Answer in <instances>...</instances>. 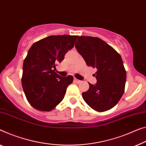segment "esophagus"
I'll return each mask as SVG.
<instances>
[{
	"instance_id": "obj_1",
	"label": "esophagus",
	"mask_w": 146,
	"mask_h": 146,
	"mask_svg": "<svg viewBox=\"0 0 146 146\" xmlns=\"http://www.w3.org/2000/svg\"><path fill=\"white\" fill-rule=\"evenodd\" d=\"M74 82L77 83V84H80V83L82 82V81H80V80H79L76 79V78H74Z\"/></svg>"
}]
</instances>
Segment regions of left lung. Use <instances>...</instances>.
Instances as JSON below:
<instances>
[{
	"label": "left lung",
	"mask_w": 146,
	"mask_h": 146,
	"mask_svg": "<svg viewBox=\"0 0 146 146\" xmlns=\"http://www.w3.org/2000/svg\"><path fill=\"white\" fill-rule=\"evenodd\" d=\"M75 47L87 66L96 68L95 85L89 84L82 93L84 100L97 111L109 110L123 96L126 82L125 70L121 55L99 38L79 36Z\"/></svg>",
	"instance_id": "left-lung-1"
}]
</instances>
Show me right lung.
I'll use <instances>...</instances> for the list:
<instances>
[{"label": "right lung", "mask_w": 146, "mask_h": 146, "mask_svg": "<svg viewBox=\"0 0 146 146\" xmlns=\"http://www.w3.org/2000/svg\"><path fill=\"white\" fill-rule=\"evenodd\" d=\"M78 36H50L32 45L23 61L21 82L30 104L40 111H50L62 101L73 76L61 77L55 64L74 47Z\"/></svg>", "instance_id": "obj_1"}]
</instances>
